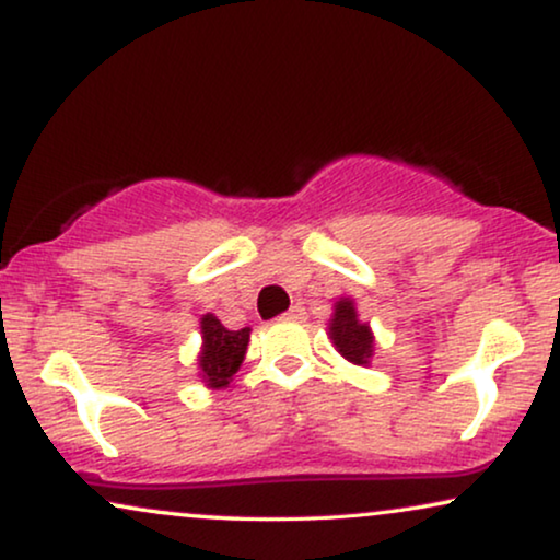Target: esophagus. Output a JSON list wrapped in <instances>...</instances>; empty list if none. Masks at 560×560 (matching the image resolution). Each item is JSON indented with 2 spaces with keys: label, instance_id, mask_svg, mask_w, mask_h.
<instances>
[{
  "label": "esophagus",
  "instance_id": "34e87169",
  "mask_svg": "<svg viewBox=\"0 0 560 560\" xmlns=\"http://www.w3.org/2000/svg\"><path fill=\"white\" fill-rule=\"evenodd\" d=\"M282 320H305V308L301 303L290 305V308L282 313Z\"/></svg>",
  "mask_w": 560,
  "mask_h": 560
}]
</instances>
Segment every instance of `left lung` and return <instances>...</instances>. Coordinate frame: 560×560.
<instances>
[{"mask_svg": "<svg viewBox=\"0 0 560 560\" xmlns=\"http://www.w3.org/2000/svg\"><path fill=\"white\" fill-rule=\"evenodd\" d=\"M331 339L341 357H347L354 364H366L372 357V334L370 326L359 324L357 311L351 301L336 303V313L331 320Z\"/></svg>", "mask_w": 560, "mask_h": 560, "instance_id": "1", "label": "left lung"}]
</instances>
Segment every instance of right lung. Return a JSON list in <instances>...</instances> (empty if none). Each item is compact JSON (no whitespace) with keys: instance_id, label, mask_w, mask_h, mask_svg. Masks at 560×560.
Listing matches in <instances>:
<instances>
[{"instance_id":"obj_1","label":"right lung","mask_w":560,"mask_h":560,"mask_svg":"<svg viewBox=\"0 0 560 560\" xmlns=\"http://www.w3.org/2000/svg\"><path fill=\"white\" fill-rule=\"evenodd\" d=\"M203 331V354L198 362H201L203 380L211 382V385H226L229 377L240 370L244 351H247L249 343V328H240V331H229V328L221 326L217 316H203L201 320Z\"/></svg>"}]
</instances>
